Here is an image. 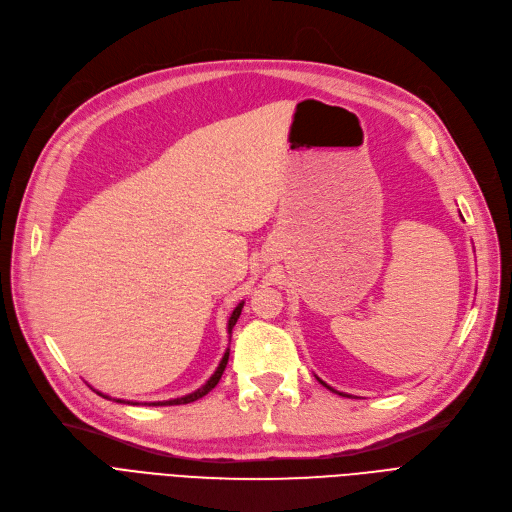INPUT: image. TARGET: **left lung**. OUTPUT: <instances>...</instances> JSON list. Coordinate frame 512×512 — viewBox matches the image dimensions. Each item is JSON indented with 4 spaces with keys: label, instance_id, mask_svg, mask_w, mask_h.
<instances>
[{
    "label": "left lung",
    "instance_id": "8db88e82",
    "mask_svg": "<svg viewBox=\"0 0 512 512\" xmlns=\"http://www.w3.org/2000/svg\"><path fill=\"white\" fill-rule=\"evenodd\" d=\"M319 381H321V379H319ZM321 383H323V385H325V387H327V389H331V387H329V385H327V383H325V381H321ZM331 392H333V389H331ZM337 394H339V396H348V394H342V392H337ZM348 398H350V396H348Z\"/></svg>",
    "mask_w": 512,
    "mask_h": 512
}]
</instances>
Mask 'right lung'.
<instances>
[{
  "mask_svg": "<svg viewBox=\"0 0 512 512\" xmlns=\"http://www.w3.org/2000/svg\"><path fill=\"white\" fill-rule=\"evenodd\" d=\"M241 308H243V302H239L237 306H235V310L231 312V316H229V325H227V329H229V335H231V331H233V327H235V323H237V319H239V314H241ZM227 362H229V350L225 352V356H223V360H221V364H218L216 367V371H214V375L200 387V389H196V392H191V394H187V396H183V398H175V400H164V402H143V406H177V404H189V402H196V400H200V398H204L210 389H214L216 387V383L221 381V377H223V371H225V367H227ZM100 394V392H97ZM102 398H108L106 394H100ZM108 400H114V402H120V404H139V402H125V400H116V398H108Z\"/></svg>",
  "mask_w": 512,
  "mask_h": 512,
  "instance_id": "1",
  "label": "right lung"
}]
</instances>
